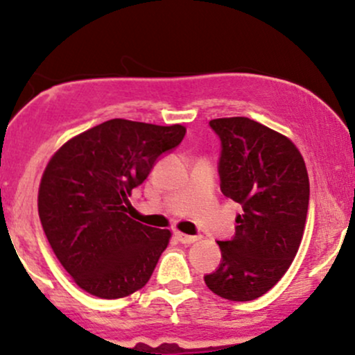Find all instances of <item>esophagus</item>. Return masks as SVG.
<instances>
[{"instance_id": "34e87169", "label": "esophagus", "mask_w": 355, "mask_h": 355, "mask_svg": "<svg viewBox=\"0 0 355 355\" xmlns=\"http://www.w3.org/2000/svg\"><path fill=\"white\" fill-rule=\"evenodd\" d=\"M175 237H177L178 242H182V243H193L200 239V237H197V235H187V234H182V232H175Z\"/></svg>"}]
</instances>
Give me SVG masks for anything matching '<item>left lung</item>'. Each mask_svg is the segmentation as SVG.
<instances>
[{
	"label": "left lung",
	"mask_w": 355,
	"mask_h": 355,
	"mask_svg": "<svg viewBox=\"0 0 355 355\" xmlns=\"http://www.w3.org/2000/svg\"><path fill=\"white\" fill-rule=\"evenodd\" d=\"M210 126L222 141L220 189L243 214L235 237L218 242L222 263L205 284L222 299L248 302L267 294L295 259L311 193L307 166L291 138L250 118H215Z\"/></svg>",
	"instance_id": "left-lung-1"
}]
</instances>
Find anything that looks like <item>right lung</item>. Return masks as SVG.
I'll return each mask as SVG.
<instances>
[{"mask_svg":"<svg viewBox=\"0 0 355 355\" xmlns=\"http://www.w3.org/2000/svg\"><path fill=\"white\" fill-rule=\"evenodd\" d=\"M185 132L182 125L113 118L50 158L40 182V220L56 259L85 292L121 299L150 280L172 234L130 218L126 205Z\"/></svg>","mask_w":355,"mask_h":355,"instance_id":"1","label":"right lung"}]
</instances>
